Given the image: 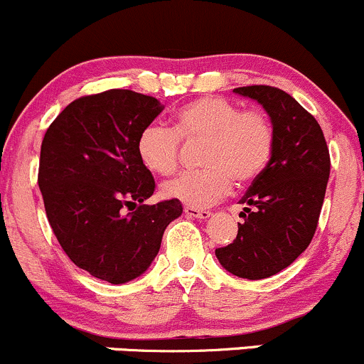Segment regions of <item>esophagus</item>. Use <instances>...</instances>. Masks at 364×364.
Wrapping results in <instances>:
<instances>
[{
  "mask_svg": "<svg viewBox=\"0 0 364 364\" xmlns=\"http://www.w3.org/2000/svg\"><path fill=\"white\" fill-rule=\"evenodd\" d=\"M185 214L188 217H193V219L207 220L208 217L212 215V212L210 210H202V208H195V207H185Z\"/></svg>",
  "mask_w": 364,
  "mask_h": 364,
  "instance_id": "obj_1",
  "label": "esophagus"
}]
</instances>
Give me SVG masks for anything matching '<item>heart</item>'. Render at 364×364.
<instances>
[{"label":"heart","instance_id":"obj_1","mask_svg":"<svg viewBox=\"0 0 364 364\" xmlns=\"http://www.w3.org/2000/svg\"><path fill=\"white\" fill-rule=\"evenodd\" d=\"M179 140L203 145L198 164L162 185L166 198L190 207H208L237 186L252 183L265 171L274 154L275 132L263 111H241L223 97H200L185 104L173 118V129L150 123L140 132L136 152L156 174L174 173L179 162Z\"/></svg>","mask_w":364,"mask_h":364}]
</instances>
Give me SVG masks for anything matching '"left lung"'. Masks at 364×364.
<instances>
[{
  "mask_svg": "<svg viewBox=\"0 0 364 364\" xmlns=\"http://www.w3.org/2000/svg\"><path fill=\"white\" fill-rule=\"evenodd\" d=\"M274 124L275 145L265 171L240 200L245 223L231 245L215 250L228 272L258 281L289 267L316 231L330 174L327 141L318 121L281 89L237 87Z\"/></svg>",
  "mask_w": 364,
  "mask_h": 364,
  "instance_id": "8db88e82",
  "label": "left lung"
}]
</instances>
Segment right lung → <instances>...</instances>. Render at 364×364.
<instances>
[{"mask_svg":"<svg viewBox=\"0 0 364 364\" xmlns=\"http://www.w3.org/2000/svg\"><path fill=\"white\" fill-rule=\"evenodd\" d=\"M162 109L156 97L133 90L85 95L58 114L41 145L39 188L49 224L70 260L101 281L140 277L166 228L183 214L178 200L145 203L156 181L136 140Z\"/></svg>","mask_w":364,"mask_h":364,"instance_id":"1","label":"right lung"}]
</instances>
